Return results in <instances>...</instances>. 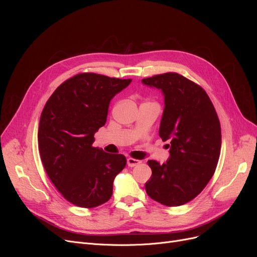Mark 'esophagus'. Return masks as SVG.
<instances>
[{
	"label": "esophagus",
	"instance_id": "esophagus-1",
	"mask_svg": "<svg viewBox=\"0 0 257 257\" xmlns=\"http://www.w3.org/2000/svg\"><path fill=\"white\" fill-rule=\"evenodd\" d=\"M140 164H141V160H139V159L131 158V157H128V158H127V165H128V167H130V168L136 167V166H138V165H140Z\"/></svg>",
	"mask_w": 257,
	"mask_h": 257
}]
</instances>
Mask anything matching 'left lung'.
<instances>
[{"label": "left lung", "instance_id": "obj_1", "mask_svg": "<svg viewBox=\"0 0 257 257\" xmlns=\"http://www.w3.org/2000/svg\"><path fill=\"white\" fill-rule=\"evenodd\" d=\"M142 82L165 94L159 137L171 142L166 164L148 161L152 176L146 192L160 204L183 205L203 191L217 168L222 144L219 116L206 91L178 73L155 75Z\"/></svg>", "mask_w": 257, "mask_h": 257}]
</instances>
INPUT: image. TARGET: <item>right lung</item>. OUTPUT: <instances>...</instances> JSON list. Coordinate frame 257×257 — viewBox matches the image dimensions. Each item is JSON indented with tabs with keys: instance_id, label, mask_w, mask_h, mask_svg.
<instances>
[{
	"instance_id": "right-lung-1",
	"label": "right lung",
	"mask_w": 257,
	"mask_h": 257,
	"mask_svg": "<svg viewBox=\"0 0 257 257\" xmlns=\"http://www.w3.org/2000/svg\"><path fill=\"white\" fill-rule=\"evenodd\" d=\"M131 81L80 73L61 83L44 107L38 127L40 158L52 183L76 206L104 204L126 166L123 154L105 153L92 143L106 123L110 100Z\"/></svg>"
}]
</instances>
